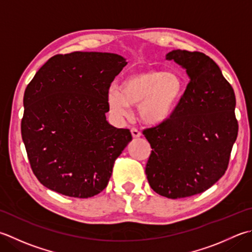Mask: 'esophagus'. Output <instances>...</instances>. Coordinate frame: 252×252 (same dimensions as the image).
I'll return each instance as SVG.
<instances>
[{
  "mask_svg": "<svg viewBox=\"0 0 252 252\" xmlns=\"http://www.w3.org/2000/svg\"><path fill=\"white\" fill-rule=\"evenodd\" d=\"M131 133H132V136L134 137V139H137V137H140L142 134H141V132L137 130V129H135V127H132L131 129Z\"/></svg>",
  "mask_w": 252,
  "mask_h": 252,
  "instance_id": "obj_1",
  "label": "esophagus"
}]
</instances>
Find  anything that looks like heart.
<instances>
[{
    "label": "heart",
    "mask_w": 252,
    "mask_h": 252,
    "mask_svg": "<svg viewBox=\"0 0 252 252\" xmlns=\"http://www.w3.org/2000/svg\"><path fill=\"white\" fill-rule=\"evenodd\" d=\"M185 94V82L175 73L150 68L127 75L107 93L112 113L125 117L129 107L139 106V117L149 126H159L176 112Z\"/></svg>",
    "instance_id": "1"
}]
</instances>
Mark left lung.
<instances>
[{
    "label": "left lung",
    "mask_w": 252,
    "mask_h": 252,
    "mask_svg": "<svg viewBox=\"0 0 252 252\" xmlns=\"http://www.w3.org/2000/svg\"><path fill=\"white\" fill-rule=\"evenodd\" d=\"M190 77L169 120L143 134L153 151L145 167L151 188L168 199L202 193L224 176L237 139L233 87L212 59L199 51L167 54Z\"/></svg>",
    "instance_id": "obj_1"
}]
</instances>
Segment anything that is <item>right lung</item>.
<instances>
[{"label": "right lung", "mask_w": 252, "mask_h": 252, "mask_svg": "<svg viewBox=\"0 0 252 252\" xmlns=\"http://www.w3.org/2000/svg\"><path fill=\"white\" fill-rule=\"evenodd\" d=\"M126 62L107 52L57 54L24 94L22 137L33 175L46 188L85 199L106 188L132 141L106 120L107 93Z\"/></svg>", "instance_id": "obj_1"}]
</instances>
